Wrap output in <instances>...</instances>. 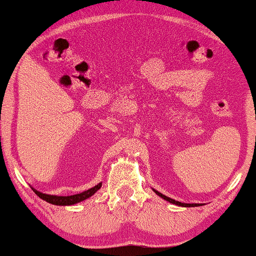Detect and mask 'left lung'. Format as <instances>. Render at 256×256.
<instances>
[{
    "label": "left lung",
    "mask_w": 256,
    "mask_h": 256,
    "mask_svg": "<svg viewBox=\"0 0 256 256\" xmlns=\"http://www.w3.org/2000/svg\"><path fill=\"white\" fill-rule=\"evenodd\" d=\"M154 192L157 194L158 196H160L162 198H164L166 200H168V202L172 203V204H176V206H200V204H198V203H182V202H178V200H174L172 198H170V197H166V195H163V194L158 192L157 190L154 189Z\"/></svg>",
    "instance_id": "8db88e82"
}]
</instances>
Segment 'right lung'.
Here are the masks:
<instances>
[{"instance_id":"1","label":"right lung","mask_w":256,"mask_h":256,"mask_svg":"<svg viewBox=\"0 0 256 256\" xmlns=\"http://www.w3.org/2000/svg\"><path fill=\"white\" fill-rule=\"evenodd\" d=\"M102 188V183L96 184L90 189L86 190V192H82L80 194H76V195H72V196H56V195H47V194H42L40 192H38L36 189L32 188L33 192L36 194V195L42 198L44 200H46L48 203H52V204L56 206H72V204H76V203L82 202V200H85L90 197L92 195L98 192V190Z\"/></svg>"}]
</instances>
